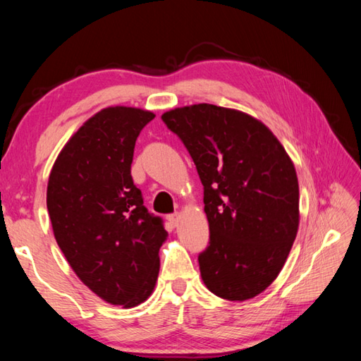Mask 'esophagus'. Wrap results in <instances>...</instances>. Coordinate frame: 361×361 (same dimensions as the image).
Returning a JSON list of instances; mask_svg holds the SVG:
<instances>
[{"mask_svg":"<svg viewBox=\"0 0 361 361\" xmlns=\"http://www.w3.org/2000/svg\"><path fill=\"white\" fill-rule=\"evenodd\" d=\"M169 224H171L172 226H178V221H180V214H172V216L167 217Z\"/></svg>","mask_w":361,"mask_h":361,"instance_id":"obj_1","label":"esophagus"}]
</instances>
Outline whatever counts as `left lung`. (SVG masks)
Here are the masks:
<instances>
[{
    "label": "left lung",
    "instance_id": "left-lung-1",
    "mask_svg": "<svg viewBox=\"0 0 361 361\" xmlns=\"http://www.w3.org/2000/svg\"><path fill=\"white\" fill-rule=\"evenodd\" d=\"M204 188L209 247L198 256L209 291L247 301L278 278L299 226L293 161L262 121L240 110L195 104L166 111Z\"/></svg>",
    "mask_w": 361,
    "mask_h": 361
}]
</instances>
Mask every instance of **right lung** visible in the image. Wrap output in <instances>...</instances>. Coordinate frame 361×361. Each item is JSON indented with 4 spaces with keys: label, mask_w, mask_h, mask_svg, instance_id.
Returning <instances> with one entry per match:
<instances>
[{
    "label": "right lung",
    "mask_w": 361,
    "mask_h": 361,
    "mask_svg": "<svg viewBox=\"0 0 361 361\" xmlns=\"http://www.w3.org/2000/svg\"><path fill=\"white\" fill-rule=\"evenodd\" d=\"M153 118L124 105L93 114L60 150L46 190L54 237L73 271L105 302L124 309L153 293L167 239L130 175L136 137Z\"/></svg>",
    "instance_id": "add662e5"
}]
</instances>
